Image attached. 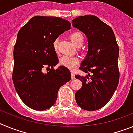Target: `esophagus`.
Segmentation results:
<instances>
[{
	"instance_id": "obj_1",
	"label": "esophagus",
	"mask_w": 133,
	"mask_h": 133,
	"mask_svg": "<svg viewBox=\"0 0 133 133\" xmlns=\"http://www.w3.org/2000/svg\"><path fill=\"white\" fill-rule=\"evenodd\" d=\"M75 73H74L73 72H71V78H72V80H74L75 78Z\"/></svg>"
}]
</instances>
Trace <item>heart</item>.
<instances>
[{
    "label": "heart",
    "mask_w": 133,
    "mask_h": 133,
    "mask_svg": "<svg viewBox=\"0 0 133 133\" xmlns=\"http://www.w3.org/2000/svg\"><path fill=\"white\" fill-rule=\"evenodd\" d=\"M70 40L72 41L77 47H80L84 42V36L79 32H74L70 35ZM58 41L56 39L53 42V47L55 50H57V46H58ZM79 63V60L77 57L75 56H63L61 57L59 60L60 65L63 66L64 67L67 69L73 70L78 66Z\"/></svg>",
    "instance_id": "heart-1"
}]
</instances>
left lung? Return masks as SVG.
Returning a JSON list of instances; mask_svg holds the SVG:
<instances>
[{"instance_id": "left-lung-1", "label": "left lung", "mask_w": 133, "mask_h": 133, "mask_svg": "<svg viewBox=\"0 0 133 133\" xmlns=\"http://www.w3.org/2000/svg\"><path fill=\"white\" fill-rule=\"evenodd\" d=\"M72 23L88 38L89 50L79 69L91 77L75 75L83 83L75 93L76 102L84 110L94 111L105 106L117 88L119 48L111 27L97 16H81Z\"/></svg>"}]
</instances>
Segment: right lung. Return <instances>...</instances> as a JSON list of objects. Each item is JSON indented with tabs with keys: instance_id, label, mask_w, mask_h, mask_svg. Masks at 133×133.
Listing matches in <instances>:
<instances>
[{
	"instance_id": "add662e5",
	"label": "right lung",
	"mask_w": 133,
	"mask_h": 133,
	"mask_svg": "<svg viewBox=\"0 0 133 133\" xmlns=\"http://www.w3.org/2000/svg\"><path fill=\"white\" fill-rule=\"evenodd\" d=\"M70 26L69 21L59 17L36 16L18 31L12 81L22 101L30 109H50L56 103L60 87L71 79L67 68L54 69L58 59L53 47L54 41ZM44 66L50 70L46 74L42 72Z\"/></svg>"
}]
</instances>
